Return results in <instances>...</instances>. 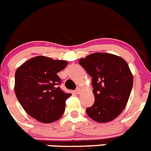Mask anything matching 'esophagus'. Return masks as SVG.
<instances>
[{
	"label": "esophagus",
	"instance_id": "1",
	"mask_svg": "<svg viewBox=\"0 0 151 151\" xmlns=\"http://www.w3.org/2000/svg\"><path fill=\"white\" fill-rule=\"evenodd\" d=\"M81 91H82V90H81L80 88H77V89L76 90V93L77 94H79L80 93H81Z\"/></svg>",
	"mask_w": 151,
	"mask_h": 151
}]
</instances>
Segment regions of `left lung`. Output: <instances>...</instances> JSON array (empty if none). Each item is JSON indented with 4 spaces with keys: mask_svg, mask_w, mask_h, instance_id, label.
Masks as SVG:
<instances>
[{
    "mask_svg": "<svg viewBox=\"0 0 151 151\" xmlns=\"http://www.w3.org/2000/svg\"><path fill=\"white\" fill-rule=\"evenodd\" d=\"M79 64L92 77L94 105L86 110L97 122L115 119L126 106L133 85V76L127 62L109 53H94L81 58Z\"/></svg>",
    "mask_w": 151,
    "mask_h": 151,
    "instance_id": "1",
    "label": "left lung"
}]
</instances>
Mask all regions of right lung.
Masks as SVG:
<instances>
[{"mask_svg":"<svg viewBox=\"0 0 151 151\" xmlns=\"http://www.w3.org/2000/svg\"><path fill=\"white\" fill-rule=\"evenodd\" d=\"M67 64L65 60L37 56L17 69L16 96L25 111L38 122H54L63 114L66 101L72 94L57 87L61 82L57 73Z\"/></svg>","mask_w":151,"mask_h":151,"instance_id":"right-lung-1","label":"right lung"}]
</instances>
